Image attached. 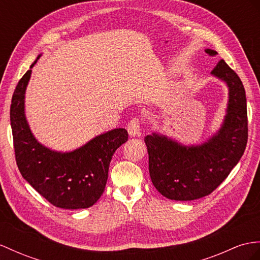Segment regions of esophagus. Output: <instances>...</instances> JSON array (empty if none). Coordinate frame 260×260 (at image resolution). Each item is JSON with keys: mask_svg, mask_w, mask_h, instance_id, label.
<instances>
[{"mask_svg": "<svg viewBox=\"0 0 260 260\" xmlns=\"http://www.w3.org/2000/svg\"><path fill=\"white\" fill-rule=\"evenodd\" d=\"M141 125H142V123H141L140 118H138V117L132 118L128 123V126H126V128H128L129 135L132 137L141 136Z\"/></svg>", "mask_w": 260, "mask_h": 260, "instance_id": "esophagus-1", "label": "esophagus"}]
</instances>
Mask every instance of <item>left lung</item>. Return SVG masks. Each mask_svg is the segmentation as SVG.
<instances>
[{
  "mask_svg": "<svg viewBox=\"0 0 260 260\" xmlns=\"http://www.w3.org/2000/svg\"><path fill=\"white\" fill-rule=\"evenodd\" d=\"M205 52L211 56L217 54L212 49ZM212 74L230 88L227 115L216 136L189 148L155 134L144 138L151 181L167 199L192 201L211 194L229 176L246 149L248 119L243 82L224 59Z\"/></svg>",
  "mask_w": 260,
  "mask_h": 260,
  "instance_id": "left-lung-1",
  "label": "left lung"
}]
</instances>
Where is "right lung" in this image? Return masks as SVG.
<instances>
[{"label": "right lung", "instance_id": "right-lung-1", "mask_svg": "<svg viewBox=\"0 0 260 260\" xmlns=\"http://www.w3.org/2000/svg\"><path fill=\"white\" fill-rule=\"evenodd\" d=\"M30 74L31 69L18 81L10 109L17 168L23 178L54 206L66 210L90 207L104 193L112 155L128 140V132L113 129L69 153L43 147L31 135L24 115V93Z\"/></svg>", "mask_w": 260, "mask_h": 260}]
</instances>
